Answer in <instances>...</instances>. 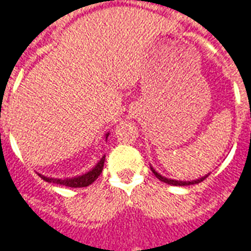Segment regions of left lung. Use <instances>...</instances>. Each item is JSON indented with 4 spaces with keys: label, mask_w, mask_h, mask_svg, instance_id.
Listing matches in <instances>:
<instances>
[{
    "label": "left lung",
    "mask_w": 251,
    "mask_h": 251,
    "mask_svg": "<svg viewBox=\"0 0 251 251\" xmlns=\"http://www.w3.org/2000/svg\"><path fill=\"white\" fill-rule=\"evenodd\" d=\"M151 168V172L155 174V177H157L158 179H161L162 182H166V184H169V185H176V186H186V185H193V184H199V182H201L202 179H205L209 176V173L205 174V176H202V177H200V178L197 179H192V181H178V179H172V178H168V177H163L162 174H159L155 170V169L152 168V166H150Z\"/></svg>",
    "instance_id": "obj_1"
}]
</instances>
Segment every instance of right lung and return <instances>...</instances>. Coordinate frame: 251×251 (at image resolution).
I'll return each instance as SVG.
<instances>
[{
	"label": "right lung",
	"instance_id": "right-lung-1",
	"mask_svg": "<svg viewBox=\"0 0 251 251\" xmlns=\"http://www.w3.org/2000/svg\"><path fill=\"white\" fill-rule=\"evenodd\" d=\"M108 136H109V132H106L105 136H104L105 140L108 139ZM104 162H105V155H102L100 161L96 163L89 172L79 174V176H75V177L54 178V177H47V176H43V174H39V176L44 181H47V182H52V184H58V185L70 186V188H83V186H89L92 182H94L96 179L99 178V176H100L101 172H102V168H104Z\"/></svg>",
	"mask_w": 251,
	"mask_h": 251
}]
</instances>
